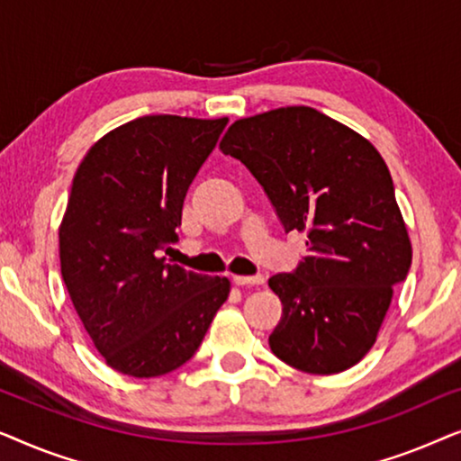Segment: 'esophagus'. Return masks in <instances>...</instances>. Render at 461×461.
Listing matches in <instances>:
<instances>
[{"instance_id":"obj_1","label":"esophagus","mask_w":461,"mask_h":461,"mask_svg":"<svg viewBox=\"0 0 461 461\" xmlns=\"http://www.w3.org/2000/svg\"><path fill=\"white\" fill-rule=\"evenodd\" d=\"M232 283H235V285H262L264 276L262 275H254V276L235 275V276H232Z\"/></svg>"}]
</instances>
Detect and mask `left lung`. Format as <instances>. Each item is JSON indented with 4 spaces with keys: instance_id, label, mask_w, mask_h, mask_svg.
Masks as SVG:
<instances>
[{
    "instance_id": "left-lung-1",
    "label": "left lung",
    "mask_w": 461,
    "mask_h": 461,
    "mask_svg": "<svg viewBox=\"0 0 461 461\" xmlns=\"http://www.w3.org/2000/svg\"><path fill=\"white\" fill-rule=\"evenodd\" d=\"M267 191L285 230L306 232L294 273L268 279L283 314L270 350L314 375L371 350L411 267V239L386 161L367 138L311 106L237 119L220 142Z\"/></svg>"
}]
</instances>
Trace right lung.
<instances>
[{
  "label": "right lung",
  "instance_id": "add662e5",
  "mask_svg": "<svg viewBox=\"0 0 461 461\" xmlns=\"http://www.w3.org/2000/svg\"><path fill=\"white\" fill-rule=\"evenodd\" d=\"M229 117H138L92 144L59 226L67 292L104 363L131 377L178 369L230 294L226 276L169 264L182 203Z\"/></svg>",
  "mask_w": 461,
  "mask_h": 461
}]
</instances>
